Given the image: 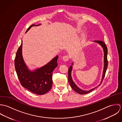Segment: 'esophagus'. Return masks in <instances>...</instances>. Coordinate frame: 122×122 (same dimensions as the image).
<instances>
[{
  "label": "esophagus",
  "instance_id": "34e87169",
  "mask_svg": "<svg viewBox=\"0 0 122 122\" xmlns=\"http://www.w3.org/2000/svg\"><path fill=\"white\" fill-rule=\"evenodd\" d=\"M62 59H63V60L64 61H67L69 59V56L68 55H65L63 57Z\"/></svg>",
  "mask_w": 122,
  "mask_h": 122
}]
</instances>
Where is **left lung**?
Returning a JSON list of instances; mask_svg holds the SVG:
<instances>
[{"instance_id": "1", "label": "left lung", "mask_w": 122, "mask_h": 122, "mask_svg": "<svg viewBox=\"0 0 122 122\" xmlns=\"http://www.w3.org/2000/svg\"><path fill=\"white\" fill-rule=\"evenodd\" d=\"M94 42L99 44L103 48V51H104V69H103V74H102V80L101 82V84L99 85V86H100L102 83V82L103 81V80L104 78L105 75V73L106 72V70L107 68V65H108V61H107V47L105 45L104 42H103L102 41H100V40H96L94 41ZM73 63H72V65H73ZM72 70V66H70V68H69V71H68V79H69V82L70 83V85L71 86V88L76 92H77L78 93L80 94H87L90 92H91L92 91H93L94 89H95L96 87L93 88L92 89H91L89 91H84L83 90L81 89H80L79 88L77 87L76 86V85L75 84V83L73 82L72 77H71V71ZM97 86V87H98Z\"/></svg>"}]
</instances>
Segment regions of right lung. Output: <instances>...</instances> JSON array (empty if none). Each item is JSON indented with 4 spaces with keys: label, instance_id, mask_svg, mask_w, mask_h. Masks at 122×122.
I'll use <instances>...</instances> for the list:
<instances>
[{
    "label": "right lung",
    "instance_id": "1",
    "mask_svg": "<svg viewBox=\"0 0 122 122\" xmlns=\"http://www.w3.org/2000/svg\"><path fill=\"white\" fill-rule=\"evenodd\" d=\"M40 25H31L26 33L32 26ZM22 46L21 42L15 60V69L20 83L23 87L36 94H45L50 90L52 86V72L58 66V56H56L44 66L31 71L28 69L24 61L22 55Z\"/></svg>",
    "mask_w": 122,
    "mask_h": 122
}]
</instances>
